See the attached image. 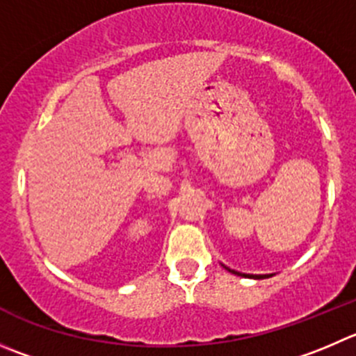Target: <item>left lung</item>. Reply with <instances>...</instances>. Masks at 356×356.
<instances>
[{"label":"left lung","instance_id":"1","mask_svg":"<svg viewBox=\"0 0 356 356\" xmlns=\"http://www.w3.org/2000/svg\"><path fill=\"white\" fill-rule=\"evenodd\" d=\"M227 270H231V269H227ZM231 273L239 274V276H245V277H255V280H262V277H269V276H266V274H241V273H236V270H231Z\"/></svg>","mask_w":356,"mask_h":356}]
</instances>
